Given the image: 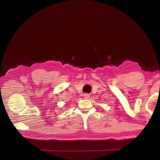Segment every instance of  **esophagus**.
Listing matches in <instances>:
<instances>
[{
  "instance_id": "1",
  "label": "esophagus",
  "mask_w": 160,
  "mask_h": 160,
  "mask_svg": "<svg viewBox=\"0 0 160 160\" xmlns=\"http://www.w3.org/2000/svg\"><path fill=\"white\" fill-rule=\"evenodd\" d=\"M89 97H90V95H89V94H88V93H85V94L83 95V98H84L85 99H89Z\"/></svg>"
}]
</instances>
